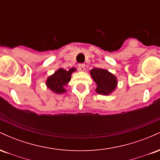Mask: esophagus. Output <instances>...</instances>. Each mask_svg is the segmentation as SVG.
I'll use <instances>...</instances> for the list:
<instances>
[{
    "instance_id": "34e87169",
    "label": "esophagus",
    "mask_w": 160,
    "mask_h": 160,
    "mask_svg": "<svg viewBox=\"0 0 160 160\" xmlns=\"http://www.w3.org/2000/svg\"><path fill=\"white\" fill-rule=\"evenodd\" d=\"M78 68L80 71H83L85 70V65L84 64H79L78 65Z\"/></svg>"
}]
</instances>
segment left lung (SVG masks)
Listing matches in <instances>:
<instances>
[{
    "label": "left lung",
    "mask_w": 160,
    "mask_h": 160,
    "mask_svg": "<svg viewBox=\"0 0 160 160\" xmlns=\"http://www.w3.org/2000/svg\"><path fill=\"white\" fill-rule=\"evenodd\" d=\"M90 75L97 85L95 92L98 94L108 95L117 88V78L107 70L95 68L91 70Z\"/></svg>",
    "instance_id": "obj_1"
}]
</instances>
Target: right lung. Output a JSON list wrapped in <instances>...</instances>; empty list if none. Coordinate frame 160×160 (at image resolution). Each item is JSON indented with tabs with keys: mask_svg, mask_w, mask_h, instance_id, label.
Wrapping results in <instances>:
<instances>
[{
	"mask_svg": "<svg viewBox=\"0 0 160 160\" xmlns=\"http://www.w3.org/2000/svg\"><path fill=\"white\" fill-rule=\"evenodd\" d=\"M77 70L74 68L69 69L68 71L63 68L57 70L52 75L47 79L46 85L51 91L56 94H62L66 92L65 87L70 82L71 74Z\"/></svg>",
	"mask_w": 160,
	"mask_h": 160,
	"instance_id": "1",
	"label": "right lung"
}]
</instances>
